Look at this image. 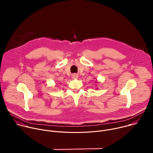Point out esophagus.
Wrapping results in <instances>:
<instances>
[{"label": "esophagus", "mask_w": 153, "mask_h": 153, "mask_svg": "<svg viewBox=\"0 0 153 153\" xmlns=\"http://www.w3.org/2000/svg\"><path fill=\"white\" fill-rule=\"evenodd\" d=\"M71 77H72L73 79H77V78L78 77V75L74 73V74H72Z\"/></svg>", "instance_id": "1"}]
</instances>
